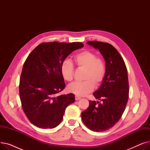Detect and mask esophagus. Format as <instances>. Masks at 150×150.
Instances as JSON below:
<instances>
[{
  "label": "esophagus",
  "mask_w": 150,
  "mask_h": 150,
  "mask_svg": "<svg viewBox=\"0 0 150 150\" xmlns=\"http://www.w3.org/2000/svg\"><path fill=\"white\" fill-rule=\"evenodd\" d=\"M80 99H81V97L78 96H75V100H79Z\"/></svg>",
  "instance_id": "obj_1"
}]
</instances>
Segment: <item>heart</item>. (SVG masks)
<instances>
[{
    "mask_svg": "<svg viewBox=\"0 0 150 150\" xmlns=\"http://www.w3.org/2000/svg\"><path fill=\"white\" fill-rule=\"evenodd\" d=\"M97 54L89 50H84L75 54L74 60L78 68L84 69L82 81H76L68 86L69 92L76 96H83L92 92L95 84L100 85L103 82L106 75V67L105 62ZM61 73L67 81H72L74 79V67L69 60L66 59L62 62Z\"/></svg>",
    "mask_w": 150,
    "mask_h": 150,
    "instance_id": "b5f03b06",
    "label": "heart"
}]
</instances>
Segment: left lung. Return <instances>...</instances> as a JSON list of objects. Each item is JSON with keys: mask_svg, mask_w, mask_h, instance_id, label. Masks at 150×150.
<instances>
[{"mask_svg": "<svg viewBox=\"0 0 150 150\" xmlns=\"http://www.w3.org/2000/svg\"><path fill=\"white\" fill-rule=\"evenodd\" d=\"M87 43L99 50L105 60L106 72L100 88L93 93L101 103L90 100L81 117L89 129L101 132L113 127L124 112L129 97L128 72L120 54L111 44L97 41Z\"/></svg>", "mask_w": 150, "mask_h": 150, "instance_id": "8db88e82", "label": "left lung"}]
</instances>
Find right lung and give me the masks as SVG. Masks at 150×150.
I'll use <instances>...</instances> for the list:
<instances>
[{
    "mask_svg": "<svg viewBox=\"0 0 150 150\" xmlns=\"http://www.w3.org/2000/svg\"><path fill=\"white\" fill-rule=\"evenodd\" d=\"M81 42H43L31 52L23 64L19 96L23 112L40 128H54L61 122L66 108L74 103L73 93L57 96L66 87L62 62Z\"/></svg>",
    "mask_w": 150,
    "mask_h": 150,
    "instance_id": "add662e5",
    "label": "right lung"
}]
</instances>
